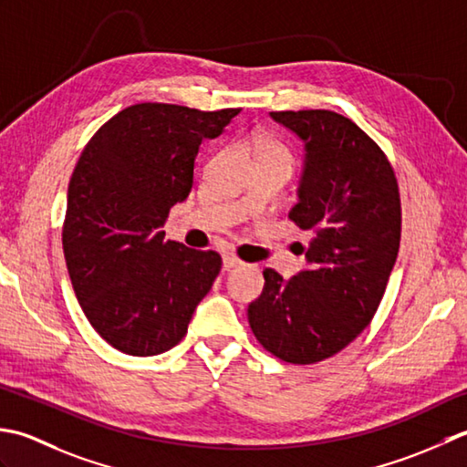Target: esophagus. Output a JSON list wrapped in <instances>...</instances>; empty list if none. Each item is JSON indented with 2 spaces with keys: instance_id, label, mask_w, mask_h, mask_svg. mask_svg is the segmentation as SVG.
Segmentation results:
<instances>
[{
  "instance_id": "1",
  "label": "esophagus",
  "mask_w": 467,
  "mask_h": 467,
  "mask_svg": "<svg viewBox=\"0 0 467 467\" xmlns=\"http://www.w3.org/2000/svg\"><path fill=\"white\" fill-rule=\"evenodd\" d=\"M244 262L237 258V255L234 254H225L223 255V270H232V268H237V265H242Z\"/></svg>"
}]
</instances>
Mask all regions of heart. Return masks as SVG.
I'll return each instance as SVG.
<instances>
[{"instance_id": "1", "label": "heart", "mask_w": 467, "mask_h": 467, "mask_svg": "<svg viewBox=\"0 0 467 467\" xmlns=\"http://www.w3.org/2000/svg\"><path fill=\"white\" fill-rule=\"evenodd\" d=\"M252 150L258 161H280V163L288 165L292 169L294 159L290 155V150L282 145V142L268 139V137H255L252 140Z\"/></svg>"}]
</instances>
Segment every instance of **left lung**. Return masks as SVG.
Masks as SVG:
<instances>
[{
    "label": "left lung",
    "instance_id": "1",
    "mask_svg": "<svg viewBox=\"0 0 467 467\" xmlns=\"http://www.w3.org/2000/svg\"><path fill=\"white\" fill-rule=\"evenodd\" d=\"M270 117L304 142L298 203L288 217L312 240L302 247L306 268L294 278L264 270L247 320L268 353L312 365L373 320L401 242V199L389 159L350 119L332 110Z\"/></svg>",
    "mask_w": 467,
    "mask_h": 467
}]
</instances>
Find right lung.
<instances>
[{
	"label": "right lung",
	"mask_w": 467,
	"mask_h": 467,
	"mask_svg": "<svg viewBox=\"0 0 467 467\" xmlns=\"http://www.w3.org/2000/svg\"><path fill=\"white\" fill-rule=\"evenodd\" d=\"M237 112L132 104L104 122L74 167L64 258L92 328L120 353L173 348L222 270L220 254L165 240L161 227L192 192L202 140L220 137Z\"/></svg>",
	"instance_id": "add662e5"
}]
</instances>
